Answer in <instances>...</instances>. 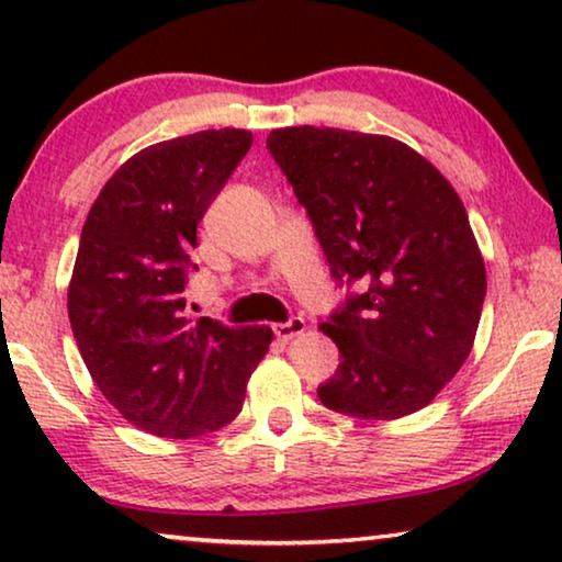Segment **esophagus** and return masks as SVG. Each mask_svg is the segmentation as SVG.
I'll return each mask as SVG.
<instances>
[{
  "label": "esophagus",
  "instance_id": "34e87169",
  "mask_svg": "<svg viewBox=\"0 0 562 562\" xmlns=\"http://www.w3.org/2000/svg\"><path fill=\"white\" fill-rule=\"evenodd\" d=\"M304 333H306V322L302 317H294V319H289V322H281V325H273V335L279 337V340H283V342L294 340V337L304 335Z\"/></svg>",
  "mask_w": 562,
  "mask_h": 562
}]
</instances>
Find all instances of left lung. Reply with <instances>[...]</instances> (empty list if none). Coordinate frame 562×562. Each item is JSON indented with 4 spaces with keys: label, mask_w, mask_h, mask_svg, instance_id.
<instances>
[{
    "label": "left lung",
    "mask_w": 562,
    "mask_h": 562,
    "mask_svg": "<svg viewBox=\"0 0 562 562\" xmlns=\"http://www.w3.org/2000/svg\"><path fill=\"white\" fill-rule=\"evenodd\" d=\"M266 145L335 279L366 283L319 325L342 358L319 402L375 422L425 409L465 363L486 296L458 191L389 135L299 125L271 130Z\"/></svg>",
    "instance_id": "left-lung-1"
}]
</instances>
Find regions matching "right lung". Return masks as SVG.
Listing matches in <instances>:
<instances>
[{"label":"right lung","mask_w":562,"mask_h":562,"mask_svg":"<svg viewBox=\"0 0 562 562\" xmlns=\"http://www.w3.org/2000/svg\"><path fill=\"white\" fill-rule=\"evenodd\" d=\"M250 145L235 127L148 145L83 222L68 319L99 391L143 432L191 440L229 425L273 340L266 325L191 319L181 296L196 225Z\"/></svg>","instance_id":"right-lung-1"}]
</instances>
